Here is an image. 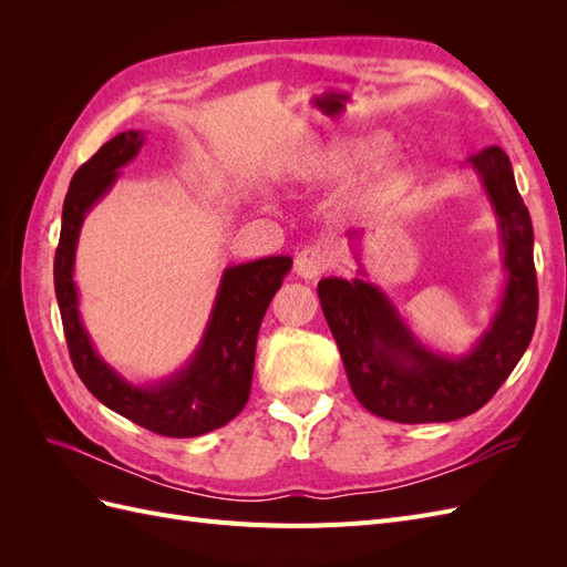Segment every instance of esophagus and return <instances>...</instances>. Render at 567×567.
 I'll return each instance as SVG.
<instances>
[{"label":"esophagus","instance_id":"34e87169","mask_svg":"<svg viewBox=\"0 0 567 567\" xmlns=\"http://www.w3.org/2000/svg\"><path fill=\"white\" fill-rule=\"evenodd\" d=\"M331 267V250L326 246H307L296 255V274L307 281H312Z\"/></svg>","mask_w":567,"mask_h":567}]
</instances>
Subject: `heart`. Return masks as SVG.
I'll list each match as a JSON object with an SVG mask.
<instances>
[{
	"label": "heart",
	"instance_id": "1",
	"mask_svg": "<svg viewBox=\"0 0 567 567\" xmlns=\"http://www.w3.org/2000/svg\"><path fill=\"white\" fill-rule=\"evenodd\" d=\"M390 136L385 132H367L350 136V140L333 142L329 146H321L312 151V156L305 161V173L317 179L338 177L346 169L354 167L357 163H364L369 158H375L379 153L385 151ZM400 167V161H392L385 165V175H392Z\"/></svg>",
	"mask_w": 567,
	"mask_h": 567
}]
</instances>
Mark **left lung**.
Wrapping results in <instances>:
<instances>
[{
    "instance_id": "1",
    "label": "left lung",
    "mask_w": 567,
    "mask_h": 567,
    "mask_svg": "<svg viewBox=\"0 0 567 567\" xmlns=\"http://www.w3.org/2000/svg\"><path fill=\"white\" fill-rule=\"evenodd\" d=\"M468 165L483 179L499 217L508 277L499 310L466 357L423 348L379 286L336 277L317 286L354 398L388 421L442 423L475 414L516 369L535 333V234L511 161L499 146H487L471 156Z\"/></svg>"
}]
</instances>
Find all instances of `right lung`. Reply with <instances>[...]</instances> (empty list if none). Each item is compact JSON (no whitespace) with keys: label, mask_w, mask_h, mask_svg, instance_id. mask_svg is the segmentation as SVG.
Segmentation results:
<instances>
[{"label":"right lung","mask_w":567,"mask_h":567,"mask_svg":"<svg viewBox=\"0 0 567 567\" xmlns=\"http://www.w3.org/2000/svg\"><path fill=\"white\" fill-rule=\"evenodd\" d=\"M144 146V132L113 136L80 165L63 200L61 238L54 257V288L71 362L94 398L115 414L165 437H196L227 425L248 402L257 331L271 298L293 267L288 255L229 267L221 274L215 307L192 362L153 385H132L101 359L84 331L73 281L75 248L84 215Z\"/></svg>","instance_id":"add662e5"}]
</instances>
